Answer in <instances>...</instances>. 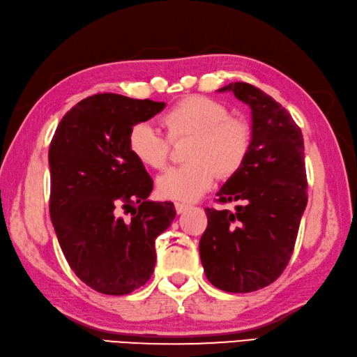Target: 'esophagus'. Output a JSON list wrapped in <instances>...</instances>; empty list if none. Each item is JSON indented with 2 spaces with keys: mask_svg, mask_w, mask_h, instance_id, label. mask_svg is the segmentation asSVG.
<instances>
[{
  "mask_svg": "<svg viewBox=\"0 0 357 357\" xmlns=\"http://www.w3.org/2000/svg\"><path fill=\"white\" fill-rule=\"evenodd\" d=\"M174 207H176V212L178 213H183V212H185L187 209H189V206L183 204V203H176V204H174Z\"/></svg>",
  "mask_w": 357,
  "mask_h": 357,
  "instance_id": "1",
  "label": "esophagus"
}]
</instances>
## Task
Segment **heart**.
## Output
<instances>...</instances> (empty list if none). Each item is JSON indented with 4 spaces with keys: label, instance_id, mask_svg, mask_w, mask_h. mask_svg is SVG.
<instances>
[{
    "label": "heart",
    "instance_id": "heart-1",
    "mask_svg": "<svg viewBox=\"0 0 357 357\" xmlns=\"http://www.w3.org/2000/svg\"><path fill=\"white\" fill-rule=\"evenodd\" d=\"M167 135L148 121L135 123L128 135V148L142 165L160 170L170 156V140L192 139L187 160L158 178L162 198L193 201L212 187L217 178H229L243 167L251 150L248 123L231 116L229 109L203 95L179 100L162 115Z\"/></svg>",
    "mask_w": 357,
    "mask_h": 357
}]
</instances>
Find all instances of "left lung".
I'll return each instance as SVG.
<instances>
[{"mask_svg":"<svg viewBox=\"0 0 357 357\" xmlns=\"http://www.w3.org/2000/svg\"><path fill=\"white\" fill-rule=\"evenodd\" d=\"M232 92L251 107V150L243 167L218 190V203L243 201L236 212L206 207L207 228L199 257L212 286L248 294L281 276L296 242L307 204L304 142L280 102L246 82H231Z\"/></svg>","mask_w":357,"mask_h":357,"instance_id":"8db88e82","label":"left lung"}]
</instances>
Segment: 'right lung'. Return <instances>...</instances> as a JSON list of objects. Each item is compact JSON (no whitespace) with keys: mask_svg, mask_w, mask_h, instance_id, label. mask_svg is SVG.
I'll use <instances>...</instances> for the list:
<instances>
[{"mask_svg":"<svg viewBox=\"0 0 357 357\" xmlns=\"http://www.w3.org/2000/svg\"><path fill=\"white\" fill-rule=\"evenodd\" d=\"M164 107L116 93L89 96L63 115L51 140V222L71 270L100 294L144 286L156 264L154 242L176 217L170 201L148 199L153 179L128 148L135 123Z\"/></svg>","mask_w":357,"mask_h":357,"instance_id":"add662e5","label":"right lung"}]
</instances>
